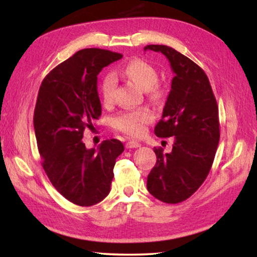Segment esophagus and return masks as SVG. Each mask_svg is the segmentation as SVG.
I'll return each instance as SVG.
<instances>
[{
    "mask_svg": "<svg viewBox=\"0 0 257 257\" xmlns=\"http://www.w3.org/2000/svg\"><path fill=\"white\" fill-rule=\"evenodd\" d=\"M139 146H141V144L135 141H129L125 143V147H127V149H137Z\"/></svg>",
    "mask_w": 257,
    "mask_h": 257,
    "instance_id": "34e87169",
    "label": "esophagus"
}]
</instances>
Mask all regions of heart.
I'll use <instances>...</instances> for the list:
<instances>
[{
  "label": "heart",
  "mask_w": 257,
  "mask_h": 257,
  "mask_svg": "<svg viewBox=\"0 0 257 257\" xmlns=\"http://www.w3.org/2000/svg\"><path fill=\"white\" fill-rule=\"evenodd\" d=\"M118 76L134 82L139 88L145 89L152 99L158 101L164 96V87L158 82L159 75L156 69L144 60L134 59L124 64V67L119 72H114L111 76L104 78L101 87L104 105H111L114 101V79ZM153 119V111L149 107H141L137 110L120 113L113 118L112 123L115 130L129 137H141L145 133L147 124H150Z\"/></svg>",
  "instance_id": "heart-1"
}]
</instances>
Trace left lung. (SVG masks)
Returning <instances> with one entry per match:
<instances>
[{"label":"left lung","mask_w":257,"mask_h":257,"mask_svg":"<svg viewBox=\"0 0 257 257\" xmlns=\"http://www.w3.org/2000/svg\"><path fill=\"white\" fill-rule=\"evenodd\" d=\"M161 52L175 72L162 119L155 125L158 137H172L171 153L154 147L156 163L147 177V189L159 201H186L206 179L220 139L219 108L203 69L180 52L165 45H147Z\"/></svg>","instance_id":"obj_1"}]
</instances>
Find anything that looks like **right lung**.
Here are the masks:
<instances>
[{
    "label": "right lung",
    "mask_w": 257,
    "mask_h": 257,
    "mask_svg": "<svg viewBox=\"0 0 257 257\" xmlns=\"http://www.w3.org/2000/svg\"><path fill=\"white\" fill-rule=\"evenodd\" d=\"M122 54L84 49L43 79L34 111L42 167L54 188L79 206H92L110 193L115 159L124 147L118 139L87 150L82 137L101 116L97 75Z\"/></svg>",
    "instance_id": "right-lung-1"
}]
</instances>
